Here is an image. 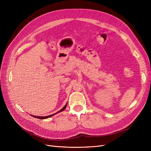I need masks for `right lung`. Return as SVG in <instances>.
I'll list each match as a JSON object with an SVG mask.
<instances>
[{
  "label": "right lung",
  "mask_w": 151,
  "mask_h": 151,
  "mask_svg": "<svg viewBox=\"0 0 151 151\" xmlns=\"http://www.w3.org/2000/svg\"><path fill=\"white\" fill-rule=\"evenodd\" d=\"M67 103H66V104L64 106V107L63 108H62L60 110H59L58 111H57V113H54V114H52V115H48V116H34V115H31V116H33V117H35V118H39V119H47V118H50V117H51V116H53L54 115H55V114H57V113H60V112H62V111H63V110H64V109L66 108V107H67Z\"/></svg>",
  "instance_id": "obj_1"
}]
</instances>
